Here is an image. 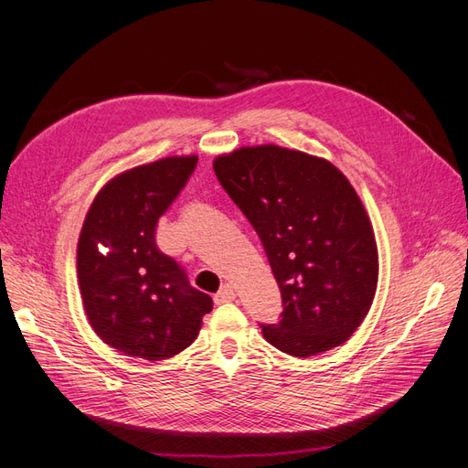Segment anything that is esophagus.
<instances>
[{
	"mask_svg": "<svg viewBox=\"0 0 468 468\" xmlns=\"http://www.w3.org/2000/svg\"><path fill=\"white\" fill-rule=\"evenodd\" d=\"M234 299H236V291H234L232 285H229V282H226V285H222L220 291L215 294V303H217V304L230 303V301H234Z\"/></svg>",
	"mask_w": 468,
	"mask_h": 468,
	"instance_id": "34e87169",
	"label": "esophagus"
}]
</instances>
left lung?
Instances as JSON below:
<instances>
[{
  "label": "left lung",
  "mask_w": 468,
  "mask_h": 468,
  "mask_svg": "<svg viewBox=\"0 0 468 468\" xmlns=\"http://www.w3.org/2000/svg\"><path fill=\"white\" fill-rule=\"evenodd\" d=\"M212 167L279 282L281 320L261 324L263 337L294 357L346 344L378 281L373 226L347 177L328 160L275 144L218 155Z\"/></svg>",
  "instance_id": "1"
}]
</instances>
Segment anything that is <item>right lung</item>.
<instances>
[{
	"label": "right lung",
	"instance_id": "right-lung-1",
	"mask_svg": "<svg viewBox=\"0 0 468 468\" xmlns=\"http://www.w3.org/2000/svg\"><path fill=\"white\" fill-rule=\"evenodd\" d=\"M172 155L112 177L97 193L78 242L83 310L95 334L124 356L162 361L199 335L208 294L155 246V226L195 172Z\"/></svg>",
	"mask_w": 468,
	"mask_h": 468
}]
</instances>
